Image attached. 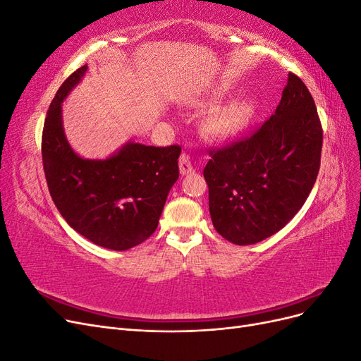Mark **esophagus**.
Returning a JSON list of instances; mask_svg holds the SVG:
<instances>
[{
	"instance_id": "obj_1",
	"label": "esophagus",
	"mask_w": 361,
	"mask_h": 361,
	"mask_svg": "<svg viewBox=\"0 0 361 361\" xmlns=\"http://www.w3.org/2000/svg\"><path fill=\"white\" fill-rule=\"evenodd\" d=\"M179 169H180L182 174H190V173L194 171L191 158H190L188 154H185V152H182L180 157H179Z\"/></svg>"
}]
</instances>
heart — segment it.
Segmentation results:
<instances>
[{
    "instance_id": "b5f03b06",
    "label": "heart",
    "mask_w": 361,
    "mask_h": 361,
    "mask_svg": "<svg viewBox=\"0 0 361 361\" xmlns=\"http://www.w3.org/2000/svg\"><path fill=\"white\" fill-rule=\"evenodd\" d=\"M253 116V105L247 101L235 102L231 106H227L226 110L215 118L214 128L220 134L231 135L238 133L239 129H243L248 120Z\"/></svg>"
}]
</instances>
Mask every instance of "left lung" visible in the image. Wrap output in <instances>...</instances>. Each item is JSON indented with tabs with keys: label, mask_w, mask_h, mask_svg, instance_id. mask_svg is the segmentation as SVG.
Listing matches in <instances>:
<instances>
[{
	"label": "left lung",
	"mask_w": 361,
	"mask_h": 361,
	"mask_svg": "<svg viewBox=\"0 0 361 361\" xmlns=\"http://www.w3.org/2000/svg\"><path fill=\"white\" fill-rule=\"evenodd\" d=\"M322 126L300 76L289 72L276 113L247 137L209 149L203 170L215 231L236 245L285 227L318 178Z\"/></svg>",
	"instance_id": "obj_1"
}]
</instances>
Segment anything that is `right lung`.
<instances>
[{
  "instance_id": "right-lung-1",
  "label": "right lung",
  "mask_w": 361,
  "mask_h": 361,
  "mask_svg": "<svg viewBox=\"0 0 361 361\" xmlns=\"http://www.w3.org/2000/svg\"><path fill=\"white\" fill-rule=\"evenodd\" d=\"M87 64L61 84L42 133L48 190L73 231L104 248H133L157 231L173 183L179 178L180 146L128 143L108 159H82L61 126V102L80 82Z\"/></svg>"
}]
</instances>
